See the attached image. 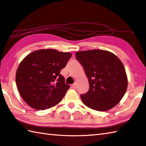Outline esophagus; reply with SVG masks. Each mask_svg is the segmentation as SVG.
<instances>
[{"mask_svg": "<svg viewBox=\"0 0 146 146\" xmlns=\"http://www.w3.org/2000/svg\"><path fill=\"white\" fill-rule=\"evenodd\" d=\"M71 87H72V88L73 89H76V83H75V84H73L72 86H71Z\"/></svg>", "mask_w": 146, "mask_h": 146, "instance_id": "1", "label": "esophagus"}]
</instances>
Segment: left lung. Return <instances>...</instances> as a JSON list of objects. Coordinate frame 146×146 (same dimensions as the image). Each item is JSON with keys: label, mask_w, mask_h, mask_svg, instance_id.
<instances>
[{"label": "left lung", "mask_w": 146, "mask_h": 146, "mask_svg": "<svg viewBox=\"0 0 146 146\" xmlns=\"http://www.w3.org/2000/svg\"><path fill=\"white\" fill-rule=\"evenodd\" d=\"M76 59L82 65L89 89L80 98L85 105L97 111H106L118 104L128 86L123 63L112 53L103 50L77 52Z\"/></svg>", "instance_id": "1"}]
</instances>
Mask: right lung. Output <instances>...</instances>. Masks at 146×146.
<instances>
[{
    "label": "right lung",
    "instance_id": "1",
    "mask_svg": "<svg viewBox=\"0 0 146 146\" xmlns=\"http://www.w3.org/2000/svg\"><path fill=\"white\" fill-rule=\"evenodd\" d=\"M71 57L70 52L54 49L36 50L20 64L16 83L20 96L36 110H45L58 104L70 88L60 71Z\"/></svg>",
    "mask_w": 146,
    "mask_h": 146
}]
</instances>
